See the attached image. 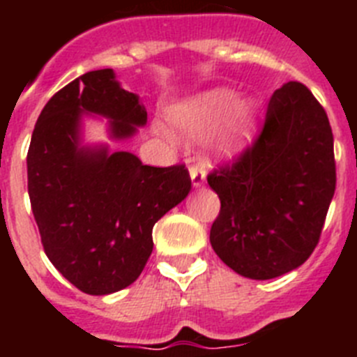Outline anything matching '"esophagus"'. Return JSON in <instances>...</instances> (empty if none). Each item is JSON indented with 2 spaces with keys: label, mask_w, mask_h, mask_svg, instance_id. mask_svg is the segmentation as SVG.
Segmentation results:
<instances>
[{
  "label": "esophagus",
  "mask_w": 357,
  "mask_h": 357,
  "mask_svg": "<svg viewBox=\"0 0 357 357\" xmlns=\"http://www.w3.org/2000/svg\"><path fill=\"white\" fill-rule=\"evenodd\" d=\"M189 173H191V181H193L195 188H200L206 182V169L200 162H195L189 166Z\"/></svg>",
  "instance_id": "34e87169"
}]
</instances>
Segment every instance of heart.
<instances>
[{"instance_id": "obj_1", "label": "heart", "mask_w": 357, "mask_h": 357, "mask_svg": "<svg viewBox=\"0 0 357 357\" xmlns=\"http://www.w3.org/2000/svg\"><path fill=\"white\" fill-rule=\"evenodd\" d=\"M227 117L229 119L218 132L213 144L223 155H234L248 143L254 127L252 107L239 105L236 93L227 89L211 91L176 105L169 114L176 130L184 135L204 134Z\"/></svg>"}]
</instances>
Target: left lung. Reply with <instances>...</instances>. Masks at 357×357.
<instances>
[{"instance_id":"1","label":"left lung","mask_w":357,"mask_h":357,"mask_svg":"<svg viewBox=\"0 0 357 357\" xmlns=\"http://www.w3.org/2000/svg\"><path fill=\"white\" fill-rule=\"evenodd\" d=\"M207 182L220 197L211 227L218 257L239 275L266 280L309 259L336 189L333 130L301 82L270 98L259 134Z\"/></svg>"}]
</instances>
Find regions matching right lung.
<instances>
[{
    "label": "right lung",
    "instance_id": "right-lung-1",
    "mask_svg": "<svg viewBox=\"0 0 357 357\" xmlns=\"http://www.w3.org/2000/svg\"><path fill=\"white\" fill-rule=\"evenodd\" d=\"M82 110L110 118L114 137L146 123L112 69L69 82L44 105L28 148V195L53 266L87 295L134 282L153 250L151 230L191 189L185 164L146 166L128 151L78 148Z\"/></svg>",
    "mask_w": 357,
    "mask_h": 357
}]
</instances>
